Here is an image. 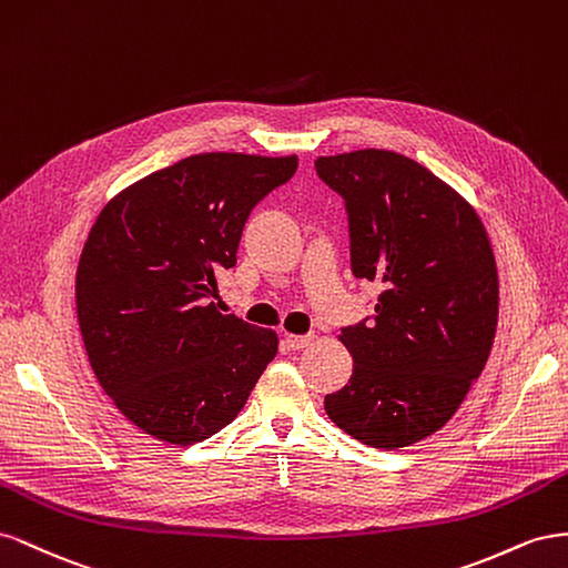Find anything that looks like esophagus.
<instances>
[{
	"mask_svg": "<svg viewBox=\"0 0 568 568\" xmlns=\"http://www.w3.org/2000/svg\"><path fill=\"white\" fill-rule=\"evenodd\" d=\"M312 339H314L312 335H293V333L285 335V343H287L290 349H304V347H310Z\"/></svg>",
	"mask_w": 568,
	"mask_h": 568,
	"instance_id": "obj_1",
	"label": "esophagus"
}]
</instances>
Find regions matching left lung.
Returning <instances> with one entry per match:
<instances>
[{
	"label": "left lung",
	"mask_w": 568,
	"mask_h": 568,
	"mask_svg": "<svg viewBox=\"0 0 568 568\" xmlns=\"http://www.w3.org/2000/svg\"><path fill=\"white\" fill-rule=\"evenodd\" d=\"M314 166L345 200L352 273L381 287L374 318L339 335L354 368L326 414L368 447H409L455 416L490 356L499 283L488 233L409 156L359 150Z\"/></svg>",
	"instance_id": "left-lung-1"
}]
</instances>
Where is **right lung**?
Returning a JSON list of instances; mask_svg holds the SVG:
<instances>
[{"instance_id":"add662e5","label":"right lung","mask_w":568,"mask_h":568,"mask_svg":"<svg viewBox=\"0 0 568 568\" xmlns=\"http://www.w3.org/2000/svg\"><path fill=\"white\" fill-rule=\"evenodd\" d=\"M295 171V154H194L119 192L90 229L80 335L102 390L156 440L194 445L229 426L278 352L273 331L209 297L252 209Z\"/></svg>"}]
</instances>
